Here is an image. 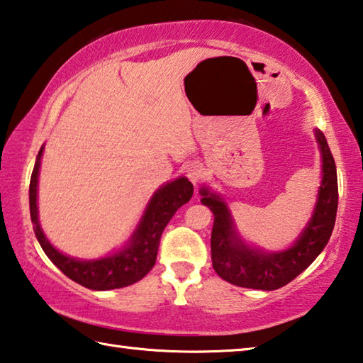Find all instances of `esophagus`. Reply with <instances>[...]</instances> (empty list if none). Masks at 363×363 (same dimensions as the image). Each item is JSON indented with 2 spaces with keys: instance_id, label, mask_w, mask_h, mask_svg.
Here are the masks:
<instances>
[{
  "instance_id": "obj_1",
  "label": "esophagus",
  "mask_w": 363,
  "mask_h": 363,
  "mask_svg": "<svg viewBox=\"0 0 363 363\" xmlns=\"http://www.w3.org/2000/svg\"><path fill=\"white\" fill-rule=\"evenodd\" d=\"M187 177L190 179V182L192 184H199L201 179L205 177V168L201 167L200 163L196 162H192L190 164H187Z\"/></svg>"
}]
</instances>
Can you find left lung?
I'll use <instances>...</instances> for the list:
<instances>
[{"instance_id":"left-lung-1","label":"left lung","mask_w":363,"mask_h":363,"mask_svg":"<svg viewBox=\"0 0 363 363\" xmlns=\"http://www.w3.org/2000/svg\"><path fill=\"white\" fill-rule=\"evenodd\" d=\"M322 157V181L309 223L296 240L281 251H267L243 240L229 205L210 187H201V203L213 211L211 261L220 279L253 290H277L311 266L333 232L337 210L336 164L323 133L314 130Z\"/></svg>"}]
</instances>
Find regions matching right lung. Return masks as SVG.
<instances>
[{
    "label": "right lung",
    "instance_id": "obj_1",
    "mask_svg": "<svg viewBox=\"0 0 363 363\" xmlns=\"http://www.w3.org/2000/svg\"><path fill=\"white\" fill-rule=\"evenodd\" d=\"M43 150L45 145H41L38 152L30 179V216H32L35 235L54 266H57L73 281L96 291L115 290L144 279L155 266L160 238L164 227L174 213L192 199V182L187 177L179 176L177 179L158 187L150 196L136 229L133 230L125 247L97 259H78L52 247L41 229L38 218V177Z\"/></svg>",
    "mask_w": 363,
    "mask_h": 363
}]
</instances>
